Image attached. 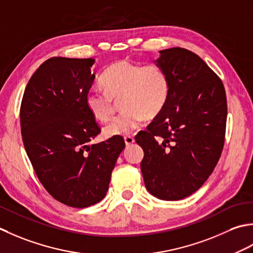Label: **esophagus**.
<instances>
[{"label":"esophagus","instance_id":"esophagus-1","mask_svg":"<svg viewBox=\"0 0 253 253\" xmlns=\"http://www.w3.org/2000/svg\"><path fill=\"white\" fill-rule=\"evenodd\" d=\"M125 142L126 146H130L134 143V137L133 136H126L125 137Z\"/></svg>","mask_w":253,"mask_h":253}]
</instances>
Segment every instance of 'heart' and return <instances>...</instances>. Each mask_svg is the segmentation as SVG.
<instances>
[{
	"label": "heart",
	"mask_w": 253,
	"mask_h": 253,
	"mask_svg": "<svg viewBox=\"0 0 253 253\" xmlns=\"http://www.w3.org/2000/svg\"><path fill=\"white\" fill-rule=\"evenodd\" d=\"M104 90L91 89L85 96V104L91 116L107 122L115 111V101L120 100L123 111L104 128L108 137L131 134L146 120H152L167 104L170 83L162 66H143L127 60L117 61L100 76Z\"/></svg>",
	"instance_id": "1"
}]
</instances>
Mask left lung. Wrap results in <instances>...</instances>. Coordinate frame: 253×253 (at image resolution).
<instances>
[{"mask_svg":"<svg viewBox=\"0 0 253 253\" xmlns=\"http://www.w3.org/2000/svg\"><path fill=\"white\" fill-rule=\"evenodd\" d=\"M168 75L163 111L135 136L144 151L141 170L147 191L178 201L202 187L224 147L227 100L223 82L199 55L183 48L159 51Z\"/></svg>","mask_w":253,"mask_h":253,"instance_id":"8db88e82","label":"left lung"}]
</instances>
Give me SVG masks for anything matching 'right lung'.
Instances as JSON below:
<instances>
[{
	"label": "right lung",
	"instance_id": "add662e5",
	"mask_svg": "<svg viewBox=\"0 0 253 253\" xmlns=\"http://www.w3.org/2000/svg\"><path fill=\"white\" fill-rule=\"evenodd\" d=\"M94 59H48L30 77L20 105L23 143L39 181L59 202L83 209L106 197L126 146L121 136L89 142L100 133L85 104L95 81Z\"/></svg>",
	"mask_w": 253,
	"mask_h": 253
}]
</instances>
